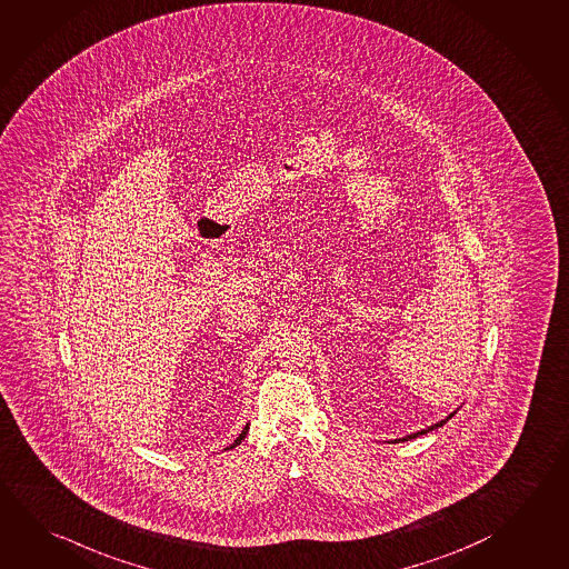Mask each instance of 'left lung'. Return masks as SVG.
<instances>
[{
  "label": "left lung",
  "instance_id": "left-lung-1",
  "mask_svg": "<svg viewBox=\"0 0 569 569\" xmlns=\"http://www.w3.org/2000/svg\"><path fill=\"white\" fill-rule=\"evenodd\" d=\"M453 413L449 415L447 419H443V421H439V423L431 425V427H427V429H421V431H417V433L407 435V437H401V439H395V443H403V441H409V439H415V437H421V435L429 433V431H433V429H439V427H443L451 417H453Z\"/></svg>",
  "mask_w": 569,
  "mask_h": 569
}]
</instances>
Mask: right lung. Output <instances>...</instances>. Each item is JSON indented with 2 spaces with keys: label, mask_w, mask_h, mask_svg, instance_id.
<instances>
[{
  "label": "right lung",
  "mask_w": 569,
  "mask_h": 569,
  "mask_svg": "<svg viewBox=\"0 0 569 569\" xmlns=\"http://www.w3.org/2000/svg\"><path fill=\"white\" fill-rule=\"evenodd\" d=\"M247 433H248V425H247V427H244V429H242V433L238 435L237 441H234V443L230 445V447H227V449H232V447H237V445L242 443V441H244V437H247Z\"/></svg>",
  "instance_id": "add662e5"
}]
</instances>
